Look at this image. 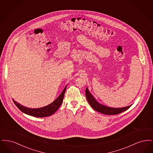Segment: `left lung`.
Returning <instances> with one entry per match:
<instances>
[{
	"instance_id": "left-lung-1",
	"label": "left lung",
	"mask_w": 153,
	"mask_h": 153,
	"mask_svg": "<svg viewBox=\"0 0 153 153\" xmlns=\"http://www.w3.org/2000/svg\"><path fill=\"white\" fill-rule=\"evenodd\" d=\"M85 95L88 102L91 107L95 111L100 112L105 115H117L121 112H123L124 111L128 109L132 105L129 106L122 107V108H112L105 106L103 104H100L97 102L93 96V95L90 94L88 88L85 89Z\"/></svg>"
}]
</instances>
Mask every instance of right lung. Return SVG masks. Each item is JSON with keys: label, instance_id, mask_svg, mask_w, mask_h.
Listing matches in <instances>:
<instances>
[{"label": "right lung", "instance_id": "add662e5", "mask_svg": "<svg viewBox=\"0 0 153 153\" xmlns=\"http://www.w3.org/2000/svg\"><path fill=\"white\" fill-rule=\"evenodd\" d=\"M66 87H67V85H66L65 87L64 88L61 94L54 102H52L50 104L41 108H28L21 105L18 102L14 101L13 99V100L15 104L16 105V106L20 109L22 112L27 115L33 116V117H49L52 114H53L56 111H57L58 108L61 105L62 102H63V99L65 95Z\"/></svg>", "mask_w": 153, "mask_h": 153}]
</instances>
